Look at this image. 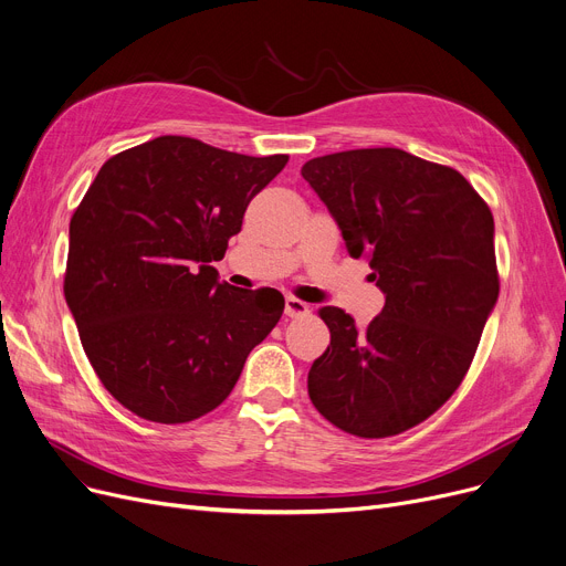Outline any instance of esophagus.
Returning a JSON list of instances; mask_svg holds the SVG:
<instances>
[{
  "label": "esophagus",
  "instance_id": "obj_1",
  "mask_svg": "<svg viewBox=\"0 0 566 566\" xmlns=\"http://www.w3.org/2000/svg\"><path fill=\"white\" fill-rule=\"evenodd\" d=\"M284 314H286L289 318H301V316L310 314V305L303 303V301H298V298H293V295H286V301H284Z\"/></svg>",
  "mask_w": 566,
  "mask_h": 566
}]
</instances>
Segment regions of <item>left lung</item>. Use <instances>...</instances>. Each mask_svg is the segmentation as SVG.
Masks as SVG:
<instances>
[{"mask_svg":"<svg viewBox=\"0 0 566 566\" xmlns=\"http://www.w3.org/2000/svg\"><path fill=\"white\" fill-rule=\"evenodd\" d=\"M301 174L385 295L367 328L321 310L331 346L310 369V399L346 433H401L454 395L478 350L500 291L493 216L457 169L401 148L312 158Z\"/></svg>","mask_w":566,"mask_h":566,"instance_id":"left-lung-1","label":"left lung"}]
</instances>
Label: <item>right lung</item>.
<instances>
[{
    "mask_svg": "<svg viewBox=\"0 0 566 566\" xmlns=\"http://www.w3.org/2000/svg\"><path fill=\"white\" fill-rule=\"evenodd\" d=\"M286 163L163 135L109 158L86 190L66 303L101 382L139 418L184 424L218 408L277 325L280 291L220 284L211 263Z\"/></svg>",
    "mask_w": 566,
    "mask_h": 566,
    "instance_id": "right-lung-1",
    "label": "right lung"
}]
</instances>
